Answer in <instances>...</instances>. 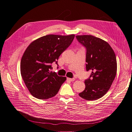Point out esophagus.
<instances>
[{
    "label": "esophagus",
    "mask_w": 132,
    "mask_h": 132,
    "mask_svg": "<svg viewBox=\"0 0 132 132\" xmlns=\"http://www.w3.org/2000/svg\"><path fill=\"white\" fill-rule=\"evenodd\" d=\"M67 80L69 81H74L75 80V79L74 78H67Z\"/></svg>",
    "instance_id": "obj_1"
}]
</instances>
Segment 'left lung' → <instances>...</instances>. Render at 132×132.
Here are the masks:
<instances>
[{
	"mask_svg": "<svg viewBox=\"0 0 132 132\" xmlns=\"http://www.w3.org/2000/svg\"><path fill=\"white\" fill-rule=\"evenodd\" d=\"M86 49V69L92 73L85 80V89L79 95L86 100H95L109 90L117 73L116 55L110 45L92 35L76 36Z\"/></svg>",
	"mask_w": 132,
	"mask_h": 132,
	"instance_id": "left-lung-1",
	"label": "left lung"
}]
</instances>
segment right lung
<instances>
[{
    "label": "right lung",
    "mask_w": 132,
    "mask_h": 132,
    "mask_svg": "<svg viewBox=\"0 0 132 132\" xmlns=\"http://www.w3.org/2000/svg\"><path fill=\"white\" fill-rule=\"evenodd\" d=\"M75 35H48L31 42L20 63L21 77L35 97L46 100L56 95L66 77L51 71L52 63L58 64L59 57L73 42Z\"/></svg>",
    "instance_id": "obj_1"
}]
</instances>
